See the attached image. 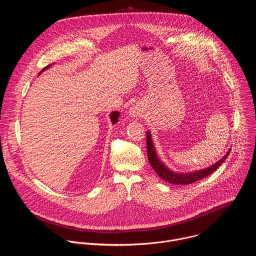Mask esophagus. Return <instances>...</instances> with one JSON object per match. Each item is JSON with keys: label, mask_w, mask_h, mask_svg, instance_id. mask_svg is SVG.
<instances>
[{"label": "esophagus", "mask_w": 256, "mask_h": 256, "mask_svg": "<svg viewBox=\"0 0 256 256\" xmlns=\"http://www.w3.org/2000/svg\"><path fill=\"white\" fill-rule=\"evenodd\" d=\"M130 116H132V118H138V116H142L140 108L138 105L132 106L130 108Z\"/></svg>", "instance_id": "1"}]
</instances>
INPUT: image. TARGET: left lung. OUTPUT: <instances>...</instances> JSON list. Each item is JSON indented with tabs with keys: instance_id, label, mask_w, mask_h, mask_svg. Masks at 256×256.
Returning a JSON list of instances; mask_svg holds the SVG:
<instances>
[{
	"instance_id": "8db88e82",
	"label": "left lung",
	"mask_w": 256,
	"mask_h": 256,
	"mask_svg": "<svg viewBox=\"0 0 256 256\" xmlns=\"http://www.w3.org/2000/svg\"><path fill=\"white\" fill-rule=\"evenodd\" d=\"M147 152H148V159H149L151 166L163 180L169 182V184H176V186H186V184H194V182L206 177L208 175L212 173L214 170H216V168L227 159L230 150L224 155V157H222V159H220L216 163H214L212 165H210L204 169L194 170V171H190V172H176V171H173L170 168H168L163 163V161H161V159L159 158V156L157 154L154 142L152 140L151 132H150V130H148L147 132Z\"/></svg>"
}]
</instances>
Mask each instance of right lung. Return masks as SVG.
Instances as JSON below:
<instances>
[{
  "label": "right lung",
  "mask_w": 256,
  "mask_h": 256,
  "mask_svg": "<svg viewBox=\"0 0 256 256\" xmlns=\"http://www.w3.org/2000/svg\"><path fill=\"white\" fill-rule=\"evenodd\" d=\"M54 64H48V66H46V68H42V70L40 72V75L42 74V72H44L46 68H50ZM120 114L118 112H110V114H109V118H110V120H112V124H116L118 122V118H120Z\"/></svg>",
  "instance_id": "right-lung-1"
}]
</instances>
